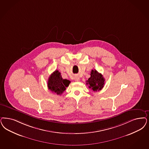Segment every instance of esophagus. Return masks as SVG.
Instances as JSON below:
<instances>
[{"mask_svg": "<svg viewBox=\"0 0 149 149\" xmlns=\"http://www.w3.org/2000/svg\"><path fill=\"white\" fill-rule=\"evenodd\" d=\"M74 80H75L76 81H80V78H79V77L78 76H75Z\"/></svg>", "mask_w": 149, "mask_h": 149, "instance_id": "esophagus-1", "label": "esophagus"}]
</instances>
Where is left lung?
Listing matches in <instances>:
<instances>
[{"label": "left lung", "mask_w": 149, "mask_h": 149, "mask_svg": "<svg viewBox=\"0 0 149 149\" xmlns=\"http://www.w3.org/2000/svg\"><path fill=\"white\" fill-rule=\"evenodd\" d=\"M90 75L86 81V85H88V87L93 91L101 90L104 86L105 81L102 75L95 69L91 70Z\"/></svg>", "instance_id": "left-lung-1"}]
</instances>
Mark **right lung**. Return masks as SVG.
Instances as JSON below:
<instances>
[{"instance_id":"add662e5","label":"right lung","mask_w":149,"mask_h":149,"mask_svg":"<svg viewBox=\"0 0 149 149\" xmlns=\"http://www.w3.org/2000/svg\"><path fill=\"white\" fill-rule=\"evenodd\" d=\"M70 83V81L67 79H63L58 70H55L51 75L48 80V87L52 92L61 95L66 90Z\"/></svg>"}]
</instances>
